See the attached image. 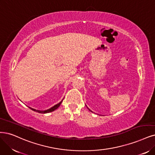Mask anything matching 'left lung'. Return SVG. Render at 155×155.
<instances>
[{
  "mask_svg": "<svg viewBox=\"0 0 155 155\" xmlns=\"http://www.w3.org/2000/svg\"><path fill=\"white\" fill-rule=\"evenodd\" d=\"M88 109H89V108H88ZM90 111H91V110H90ZM91 112H92V111H91Z\"/></svg>",
  "mask_w": 155,
  "mask_h": 155,
  "instance_id": "left-lung-1",
  "label": "left lung"
}]
</instances>
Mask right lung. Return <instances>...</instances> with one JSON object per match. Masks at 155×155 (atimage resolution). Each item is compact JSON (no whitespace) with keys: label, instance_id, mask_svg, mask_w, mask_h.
<instances>
[{"label":"right lung","instance_id":"add662e5","mask_svg":"<svg viewBox=\"0 0 155 155\" xmlns=\"http://www.w3.org/2000/svg\"><path fill=\"white\" fill-rule=\"evenodd\" d=\"M62 100L61 101V102H59V104H57V105H54V107H51L50 108H49V109H47V110H36V109H34V108H31V107H29V108H31V109L32 110H33V111H35V112H38V113H41V114H46V113H48V112H53V111H54L55 110H56L57 108H58L60 105H61V103L62 102Z\"/></svg>","mask_w":155,"mask_h":155}]
</instances>
